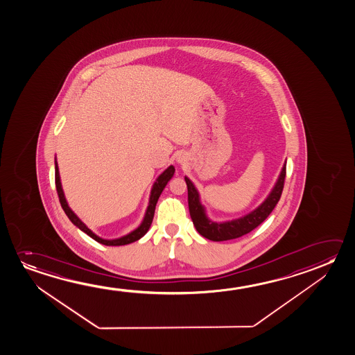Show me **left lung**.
Listing matches in <instances>:
<instances>
[{
    "label": "left lung",
    "mask_w": 355,
    "mask_h": 355,
    "mask_svg": "<svg viewBox=\"0 0 355 355\" xmlns=\"http://www.w3.org/2000/svg\"><path fill=\"white\" fill-rule=\"evenodd\" d=\"M285 176H286V162L282 166V173L277 178L275 186L272 187L269 196L265 198L264 202L245 216L236 220H225V222L209 220L205 206L200 201V193L197 191L195 185L192 184V181L185 176L189 209H190V216L196 231L201 236L214 242L236 239L253 231L254 228H257L261 222H264L268 218V216L271 214V211L275 209L276 203L279 202L282 197Z\"/></svg>",
    "instance_id": "8db88e82"
}]
</instances>
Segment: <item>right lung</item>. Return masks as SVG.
Here are the masks:
<instances>
[{"label": "right lung", "mask_w": 355, "mask_h": 355, "mask_svg": "<svg viewBox=\"0 0 355 355\" xmlns=\"http://www.w3.org/2000/svg\"><path fill=\"white\" fill-rule=\"evenodd\" d=\"M175 168L173 165H170L169 168L164 170L162 174L159 175L158 179L154 182L150 191V197H149V203L146 207V214L144 218L141 220V225L138 228H135V231L130 232L125 236H121V238H116V239H103L101 236H96L94 232L91 231L90 228H87V225H85L83 220H80L76 214H73L71 209L69 207L67 198L62 191V182H60V175H59V168H58L57 159H55V186H57L58 196H59V201L62 205L64 212L68 216L69 220L73 222V225L80 228L81 231L85 232L87 236H90L92 239H95L96 242L101 243L105 245H125L130 243L135 242L138 239H141V236L146 234V232L149 231V227L152 225L153 217H154V212H155V206L158 202L159 197L162 195L164 189L166 184L169 182L170 179L174 176Z\"/></svg>", "instance_id": "1"}]
</instances>
